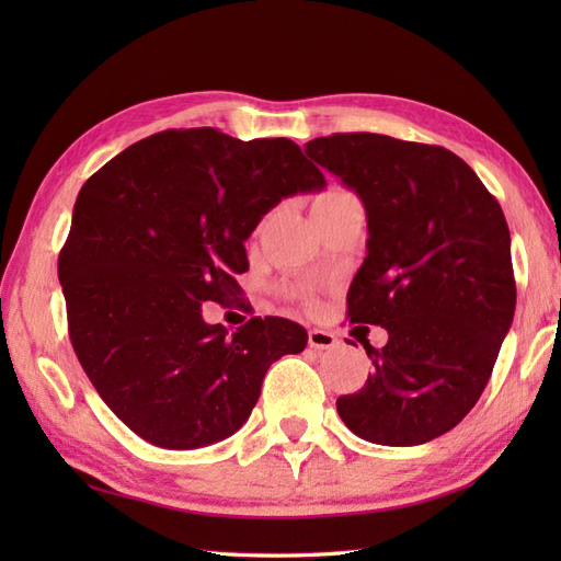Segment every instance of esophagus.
I'll use <instances>...</instances> for the list:
<instances>
[{"instance_id":"obj_1","label":"esophagus","mask_w":561,"mask_h":561,"mask_svg":"<svg viewBox=\"0 0 561 561\" xmlns=\"http://www.w3.org/2000/svg\"><path fill=\"white\" fill-rule=\"evenodd\" d=\"M308 344H311L313 350L323 352V350H332V347H337L340 340H337L335 335H332L330 330H318V328H313L311 332H308Z\"/></svg>"}]
</instances>
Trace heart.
<instances>
[{
  "instance_id": "heart-1",
  "label": "heart",
  "mask_w": 561,
  "mask_h": 561,
  "mask_svg": "<svg viewBox=\"0 0 561 561\" xmlns=\"http://www.w3.org/2000/svg\"><path fill=\"white\" fill-rule=\"evenodd\" d=\"M337 199H354L352 193H347V190H340V187H330L325 195H320L318 202H337Z\"/></svg>"
}]
</instances>
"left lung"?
<instances>
[{"mask_svg":"<svg viewBox=\"0 0 561 561\" xmlns=\"http://www.w3.org/2000/svg\"><path fill=\"white\" fill-rule=\"evenodd\" d=\"M306 157L335 173L366 209V257L347 294L350 323L374 368L337 412L356 436L420 446L450 432L480 400L516 311L511 236L494 195L436 145L386 135L318 137Z\"/></svg>","mask_w":561,"mask_h":561,"instance_id":"obj_1","label":"left lung"}]
</instances>
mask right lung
Wrapping results in <instances>:
<instances>
[{"label":"right lung","instance_id":"right-lung-1","mask_svg":"<svg viewBox=\"0 0 561 561\" xmlns=\"http://www.w3.org/2000/svg\"><path fill=\"white\" fill-rule=\"evenodd\" d=\"M325 187L291 139L165 129L127 147L79 190L59 250L69 340L103 402L153 446L187 450L243 426L262 378L308 335L250 318L233 335L202 301L241 296L245 241L282 197Z\"/></svg>","mask_w":561,"mask_h":561}]
</instances>
